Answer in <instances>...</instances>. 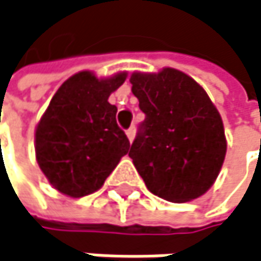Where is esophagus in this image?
Instances as JSON below:
<instances>
[{"label": "esophagus", "mask_w": 261, "mask_h": 261, "mask_svg": "<svg viewBox=\"0 0 261 261\" xmlns=\"http://www.w3.org/2000/svg\"><path fill=\"white\" fill-rule=\"evenodd\" d=\"M126 135H127L129 141H134V138H135V127H129L126 130Z\"/></svg>", "instance_id": "1"}]
</instances>
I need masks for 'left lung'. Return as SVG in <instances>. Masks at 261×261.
<instances>
[{
	"mask_svg": "<svg viewBox=\"0 0 261 261\" xmlns=\"http://www.w3.org/2000/svg\"><path fill=\"white\" fill-rule=\"evenodd\" d=\"M132 93L146 114L129 156L147 189L173 203L203 195L222 167L227 141L207 93L186 73H134Z\"/></svg>",
	"mask_w": 261,
	"mask_h": 261,
	"instance_id": "left-lung-1",
	"label": "left lung"
}]
</instances>
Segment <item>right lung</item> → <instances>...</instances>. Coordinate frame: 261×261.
I'll return each instance as SVG.
<instances>
[{
  "instance_id": "1",
  "label": "right lung",
  "mask_w": 261,
  "mask_h": 261,
  "mask_svg": "<svg viewBox=\"0 0 261 261\" xmlns=\"http://www.w3.org/2000/svg\"><path fill=\"white\" fill-rule=\"evenodd\" d=\"M124 80L126 73L97 80L80 72L54 94L36 129V159L60 192L73 198L93 194L129 151L117 107L108 102Z\"/></svg>"
}]
</instances>
